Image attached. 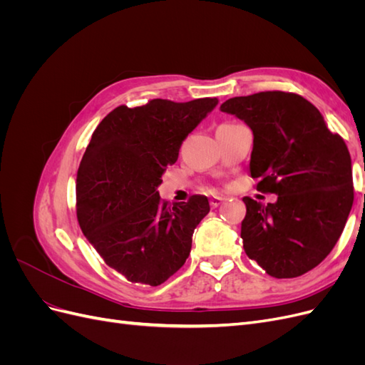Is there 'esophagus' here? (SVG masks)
<instances>
[{
	"label": "esophagus",
	"mask_w": 365,
	"mask_h": 365,
	"mask_svg": "<svg viewBox=\"0 0 365 365\" xmlns=\"http://www.w3.org/2000/svg\"><path fill=\"white\" fill-rule=\"evenodd\" d=\"M225 201V197H222V196H213L212 200H210V205H212L213 208H216V207H219L220 204H222Z\"/></svg>",
	"instance_id": "34e87169"
}]
</instances>
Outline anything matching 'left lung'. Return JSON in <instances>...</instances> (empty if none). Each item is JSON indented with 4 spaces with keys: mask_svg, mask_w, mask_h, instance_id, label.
Listing matches in <instances>:
<instances>
[{
    "mask_svg": "<svg viewBox=\"0 0 365 365\" xmlns=\"http://www.w3.org/2000/svg\"><path fill=\"white\" fill-rule=\"evenodd\" d=\"M220 111L252 130L250 172L257 190L275 193L263 205L245 196L240 237L247 256L275 279L311 271L332 251L353 204L351 160L344 140L322 113L292 93L233 97Z\"/></svg>",
    "mask_w": 365,
    "mask_h": 365,
    "instance_id": "obj_1",
    "label": "left lung"
}]
</instances>
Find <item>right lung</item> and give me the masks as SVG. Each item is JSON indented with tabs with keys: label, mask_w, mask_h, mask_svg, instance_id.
I'll list each match as a JSON object with an SVG mask.
<instances>
[{
	"label": "right lung",
	"mask_w": 365,
	"mask_h": 365,
	"mask_svg": "<svg viewBox=\"0 0 365 365\" xmlns=\"http://www.w3.org/2000/svg\"><path fill=\"white\" fill-rule=\"evenodd\" d=\"M216 97L118 106L94 130L76 180L77 219L108 267L132 282L158 286L185 263L207 196L168 205L158 185L185 137L213 111Z\"/></svg>",
	"instance_id": "add662e5"
}]
</instances>
